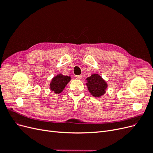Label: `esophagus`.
Instances as JSON below:
<instances>
[{"mask_svg":"<svg viewBox=\"0 0 153 153\" xmlns=\"http://www.w3.org/2000/svg\"><path fill=\"white\" fill-rule=\"evenodd\" d=\"M82 78V75H76V76H75V78H76V79H77V80H81Z\"/></svg>","mask_w":153,"mask_h":153,"instance_id":"obj_1","label":"esophagus"}]
</instances>
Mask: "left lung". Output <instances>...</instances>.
Returning <instances> with one entry per match:
<instances>
[{"label": "left lung", "instance_id": "left-lung-1", "mask_svg": "<svg viewBox=\"0 0 153 153\" xmlns=\"http://www.w3.org/2000/svg\"><path fill=\"white\" fill-rule=\"evenodd\" d=\"M86 85L90 93L95 98H100L105 93L107 84L98 74H92L87 78Z\"/></svg>", "mask_w": 153, "mask_h": 153}]
</instances>
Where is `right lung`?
Masks as SVG:
<instances>
[{"mask_svg":"<svg viewBox=\"0 0 153 153\" xmlns=\"http://www.w3.org/2000/svg\"><path fill=\"white\" fill-rule=\"evenodd\" d=\"M71 80V77L69 76L63 75L62 74H59L54 76L50 82V89L53 91L55 94H59L63 91L64 88Z\"/></svg>","mask_w":153,"mask_h":153,"instance_id":"obj_1","label":"right lung"}]
</instances>
